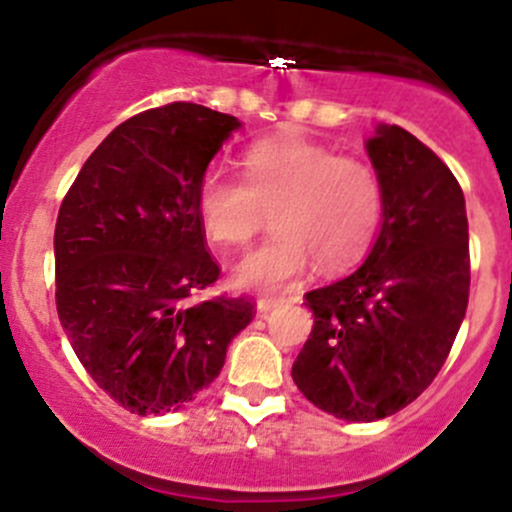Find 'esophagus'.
<instances>
[{
    "instance_id": "obj_1",
    "label": "esophagus",
    "mask_w": 512,
    "mask_h": 512,
    "mask_svg": "<svg viewBox=\"0 0 512 512\" xmlns=\"http://www.w3.org/2000/svg\"><path fill=\"white\" fill-rule=\"evenodd\" d=\"M282 302H285V299L262 297V299H257V312H260V314H267V312H272V309H275V307H280Z\"/></svg>"
}]
</instances>
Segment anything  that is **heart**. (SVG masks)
I'll return each instance as SVG.
<instances>
[{"mask_svg":"<svg viewBox=\"0 0 512 512\" xmlns=\"http://www.w3.org/2000/svg\"><path fill=\"white\" fill-rule=\"evenodd\" d=\"M245 183L225 173L205 175L198 218L223 247H242L262 230L267 213L277 232L242 257L232 282L255 292H285L307 272H339L364 257L384 215V188L364 160L334 156L322 143L289 133L260 141L242 160Z\"/></svg>","mask_w":512,"mask_h":512,"instance_id":"1","label":"heart"}]
</instances>
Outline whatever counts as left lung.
Returning a JSON list of instances; mask_svg holds the SVG:
<instances>
[{"label":"left lung","mask_w":512,"mask_h":512,"mask_svg":"<svg viewBox=\"0 0 512 512\" xmlns=\"http://www.w3.org/2000/svg\"><path fill=\"white\" fill-rule=\"evenodd\" d=\"M384 188L381 230L359 270L307 292L314 327L297 389L344 421H379L428 389L468 307L466 198L431 148L399 126L366 141Z\"/></svg>","instance_id":"1"}]
</instances>
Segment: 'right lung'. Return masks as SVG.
Segmentation results:
<instances>
[{"mask_svg": "<svg viewBox=\"0 0 512 512\" xmlns=\"http://www.w3.org/2000/svg\"><path fill=\"white\" fill-rule=\"evenodd\" d=\"M242 123L168 103L113 128L76 175L54 230L56 312L91 379L131 414L178 411L208 389L252 302H193L213 285L198 188Z\"/></svg>", "mask_w": 512, "mask_h": 512, "instance_id": "obj_1", "label": "right lung"}]
</instances>
